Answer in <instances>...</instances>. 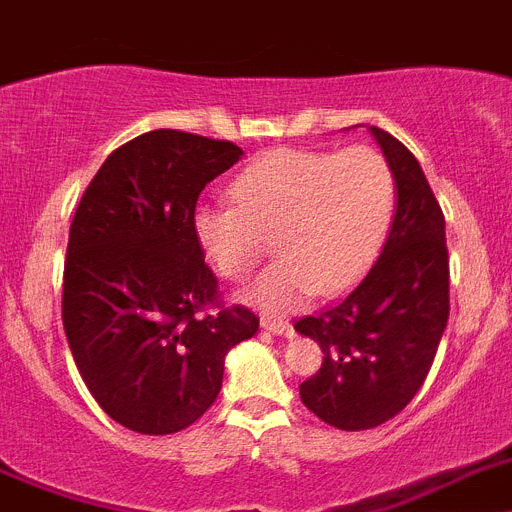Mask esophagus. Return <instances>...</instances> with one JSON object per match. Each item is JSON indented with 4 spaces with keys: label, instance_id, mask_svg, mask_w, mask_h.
I'll use <instances>...</instances> for the list:
<instances>
[{
    "label": "esophagus",
    "instance_id": "esophagus-1",
    "mask_svg": "<svg viewBox=\"0 0 512 512\" xmlns=\"http://www.w3.org/2000/svg\"><path fill=\"white\" fill-rule=\"evenodd\" d=\"M262 329L278 336H293V326L285 319H270V316H267V319H262Z\"/></svg>",
    "mask_w": 512,
    "mask_h": 512
}]
</instances>
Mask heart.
<instances>
[{
	"label": "heart",
	"mask_w": 512,
	"mask_h": 512,
	"mask_svg": "<svg viewBox=\"0 0 512 512\" xmlns=\"http://www.w3.org/2000/svg\"><path fill=\"white\" fill-rule=\"evenodd\" d=\"M229 204H201L193 232L224 278H245L273 237L280 260L239 290L270 313L319 290L339 296L370 270L395 214V178L372 147L270 150L232 183Z\"/></svg>",
	"instance_id": "obj_1"
}]
</instances>
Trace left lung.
<instances>
[{
	"mask_svg": "<svg viewBox=\"0 0 512 512\" xmlns=\"http://www.w3.org/2000/svg\"><path fill=\"white\" fill-rule=\"evenodd\" d=\"M395 178L393 227L347 298L296 324L324 352L301 400L324 423L365 431L398 416L421 390L449 321L444 214L421 165L390 132L370 127Z\"/></svg>",
	"mask_w": 512,
	"mask_h": 512,
	"instance_id": "8db88e82",
	"label": "left lung"
}]
</instances>
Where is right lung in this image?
Here are the masks:
<instances>
[{
  "label": "right lung",
  "mask_w": 512,
  "mask_h": 512,
  "mask_svg": "<svg viewBox=\"0 0 512 512\" xmlns=\"http://www.w3.org/2000/svg\"><path fill=\"white\" fill-rule=\"evenodd\" d=\"M234 142L153 130L114 150L73 216L63 329L86 388L137 434H176L222 390L224 357L260 319L219 308L193 211L206 183L242 158Z\"/></svg>",
  "instance_id": "obj_1"
}]
</instances>
